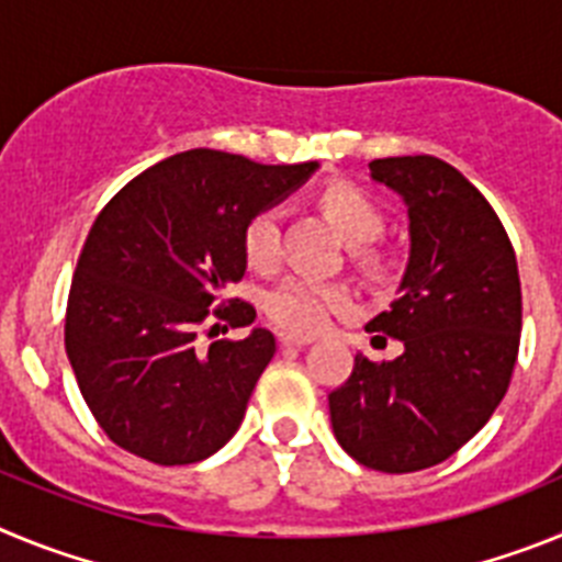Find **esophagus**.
Masks as SVG:
<instances>
[{
  "mask_svg": "<svg viewBox=\"0 0 562 562\" xmlns=\"http://www.w3.org/2000/svg\"><path fill=\"white\" fill-rule=\"evenodd\" d=\"M278 342L284 346V349H304V346H310L312 337H301V335H290V331H284V335H278Z\"/></svg>",
  "mask_w": 562,
  "mask_h": 562,
  "instance_id": "esophagus-1",
  "label": "esophagus"
}]
</instances>
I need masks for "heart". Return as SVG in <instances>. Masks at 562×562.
Wrapping results in <instances>:
<instances>
[{"mask_svg":"<svg viewBox=\"0 0 562 562\" xmlns=\"http://www.w3.org/2000/svg\"><path fill=\"white\" fill-rule=\"evenodd\" d=\"M317 207L346 238V245L362 247V258H374L366 245L380 236L385 216L369 193L351 182H329L317 196ZM281 225H284V213L278 205H267L252 213L241 233L247 265L256 270H272L281 261ZM351 297L355 295L346 284L317 281L310 276H286L265 292V312L281 329L312 335L324 329L337 312L349 310Z\"/></svg>","mask_w":562,"mask_h":562,"instance_id":"b5f03b06","label":"heart"}]
</instances>
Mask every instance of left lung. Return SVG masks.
<instances>
[{
    "label": "left lung",
    "mask_w": 562,
    "mask_h": 562,
    "mask_svg": "<svg viewBox=\"0 0 562 562\" xmlns=\"http://www.w3.org/2000/svg\"><path fill=\"white\" fill-rule=\"evenodd\" d=\"M371 177L408 205L411 258L400 295L366 331L405 351L382 362L357 355L329 416L362 467L416 473L464 448L509 389L524 312L518 258L498 213L450 162L385 157Z\"/></svg>",
    "instance_id": "1"
}]
</instances>
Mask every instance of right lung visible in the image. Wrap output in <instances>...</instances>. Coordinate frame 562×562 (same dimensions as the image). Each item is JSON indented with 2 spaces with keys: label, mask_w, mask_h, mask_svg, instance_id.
Segmentation results:
<instances>
[{
  "label": "right lung",
  "mask_w": 562,
  "mask_h": 562,
  "mask_svg": "<svg viewBox=\"0 0 562 562\" xmlns=\"http://www.w3.org/2000/svg\"><path fill=\"white\" fill-rule=\"evenodd\" d=\"M315 168L191 148L137 173L98 213L69 286L64 346L117 448L177 467L236 434L276 337L252 329L200 349V335L256 321L247 301L225 297L247 270L241 233Z\"/></svg>",
  "instance_id": "obj_1"
}]
</instances>
